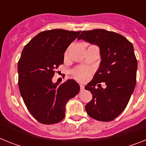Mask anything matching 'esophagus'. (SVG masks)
<instances>
[{"label": "esophagus", "mask_w": 146, "mask_h": 146, "mask_svg": "<svg viewBox=\"0 0 146 146\" xmlns=\"http://www.w3.org/2000/svg\"><path fill=\"white\" fill-rule=\"evenodd\" d=\"M84 89H85L84 86H82V85H80V90H81V91H83Z\"/></svg>", "instance_id": "obj_1"}]
</instances>
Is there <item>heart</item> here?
<instances>
[{
  "instance_id": "1",
  "label": "heart",
  "mask_w": 146,
  "mask_h": 146,
  "mask_svg": "<svg viewBox=\"0 0 146 146\" xmlns=\"http://www.w3.org/2000/svg\"><path fill=\"white\" fill-rule=\"evenodd\" d=\"M91 71L87 68H79L74 72V77L80 82L86 81L90 77Z\"/></svg>"
}]
</instances>
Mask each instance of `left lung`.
I'll return each mask as SVG.
<instances>
[{
	"label": "left lung",
	"instance_id": "obj_1",
	"mask_svg": "<svg viewBox=\"0 0 146 146\" xmlns=\"http://www.w3.org/2000/svg\"><path fill=\"white\" fill-rule=\"evenodd\" d=\"M77 39L97 45L101 56L99 69L85 87L93 95L86 112L97 121H113L124 110L136 84L137 61L133 45L122 35L104 29L83 31ZM100 82L107 87H99Z\"/></svg>",
	"mask_w": 146,
	"mask_h": 146
}]
</instances>
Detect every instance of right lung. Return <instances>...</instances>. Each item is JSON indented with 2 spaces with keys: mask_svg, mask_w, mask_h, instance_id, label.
Masks as SVG:
<instances>
[{
  "mask_svg": "<svg viewBox=\"0 0 146 146\" xmlns=\"http://www.w3.org/2000/svg\"><path fill=\"white\" fill-rule=\"evenodd\" d=\"M80 31L54 29L41 32L23 48L17 64L18 86L28 111L38 122L53 124L65 117L66 104L80 92L74 80L53 83L55 70Z\"/></svg>",
  "mask_w": 146,
  "mask_h": 146,
  "instance_id": "add662e5",
  "label": "right lung"
}]
</instances>
